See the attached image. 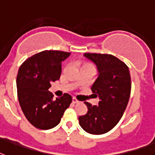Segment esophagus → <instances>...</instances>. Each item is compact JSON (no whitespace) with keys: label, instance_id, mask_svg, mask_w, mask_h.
Masks as SVG:
<instances>
[{"label":"esophagus","instance_id":"obj_1","mask_svg":"<svg viewBox=\"0 0 155 155\" xmlns=\"http://www.w3.org/2000/svg\"><path fill=\"white\" fill-rule=\"evenodd\" d=\"M72 103H73V104H79V103H80V101H79V100H77V99H75V98H72Z\"/></svg>","mask_w":155,"mask_h":155}]
</instances>
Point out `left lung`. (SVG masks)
I'll list each match as a JSON object with an SVG mask.
<instances>
[{
	"label": "left lung",
	"mask_w": 155,
	"mask_h": 155,
	"mask_svg": "<svg viewBox=\"0 0 155 155\" xmlns=\"http://www.w3.org/2000/svg\"><path fill=\"white\" fill-rule=\"evenodd\" d=\"M84 56L97 67L99 75L91 91L99 101L97 106L84 102L87 112L79 117V123L89 134H105L119 123L127 106L131 89L130 71L123 61L111 55Z\"/></svg>",
	"instance_id": "left-lung-1"
}]
</instances>
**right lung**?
Segmentation results:
<instances>
[{
	"label": "right lung",
	"instance_id": "1",
	"mask_svg": "<svg viewBox=\"0 0 155 155\" xmlns=\"http://www.w3.org/2000/svg\"><path fill=\"white\" fill-rule=\"evenodd\" d=\"M71 55L61 51H44L35 54L21 65L16 76L17 96L26 119L35 127L48 130L60 122L72 101L69 94L53 99L48 89L59 80L61 64Z\"/></svg>",
	"mask_w": 155,
	"mask_h": 155
}]
</instances>
